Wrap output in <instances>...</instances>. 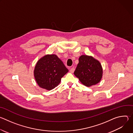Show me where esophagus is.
<instances>
[{
	"mask_svg": "<svg viewBox=\"0 0 133 133\" xmlns=\"http://www.w3.org/2000/svg\"><path fill=\"white\" fill-rule=\"evenodd\" d=\"M74 71H75V68L73 67H72V68H71L70 69V70H69V71L71 72V73H73L74 72Z\"/></svg>",
	"mask_w": 133,
	"mask_h": 133,
	"instance_id": "esophagus-1",
	"label": "esophagus"
}]
</instances>
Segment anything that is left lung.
I'll use <instances>...</instances> for the list:
<instances>
[{"instance_id":"8db88e82","label":"left lung","mask_w":133,"mask_h":133,"mask_svg":"<svg viewBox=\"0 0 133 133\" xmlns=\"http://www.w3.org/2000/svg\"><path fill=\"white\" fill-rule=\"evenodd\" d=\"M74 75L85 86L90 87L98 84L103 76V68L100 62L92 56L82 55Z\"/></svg>"}]
</instances>
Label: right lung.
I'll list each match as a JSON object with an SVG mask.
<instances>
[{"mask_svg": "<svg viewBox=\"0 0 133 133\" xmlns=\"http://www.w3.org/2000/svg\"><path fill=\"white\" fill-rule=\"evenodd\" d=\"M68 70L63 62L55 54L46 55L37 62L34 77L38 86L46 90L57 86Z\"/></svg>", "mask_w": 133, "mask_h": 133, "instance_id": "obj_1", "label": "right lung"}]
</instances>
